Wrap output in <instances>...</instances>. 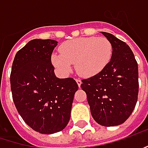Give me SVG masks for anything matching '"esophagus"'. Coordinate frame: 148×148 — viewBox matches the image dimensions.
I'll use <instances>...</instances> for the list:
<instances>
[{
  "label": "esophagus",
  "instance_id": "1",
  "mask_svg": "<svg viewBox=\"0 0 148 148\" xmlns=\"http://www.w3.org/2000/svg\"><path fill=\"white\" fill-rule=\"evenodd\" d=\"M76 82H77V85H78V87L80 88V87H81V84H82V81L80 79H77L76 80Z\"/></svg>",
  "mask_w": 148,
  "mask_h": 148
}]
</instances>
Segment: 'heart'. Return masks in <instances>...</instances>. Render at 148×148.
<instances>
[{
    "label": "heart",
    "instance_id": "heart-1",
    "mask_svg": "<svg viewBox=\"0 0 148 148\" xmlns=\"http://www.w3.org/2000/svg\"><path fill=\"white\" fill-rule=\"evenodd\" d=\"M60 54H53L51 61L63 74L71 71L75 64L77 73L82 77H91L101 72L110 61L113 47L106 38L84 37L63 43Z\"/></svg>",
    "mask_w": 148,
    "mask_h": 148
}]
</instances>
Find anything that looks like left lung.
<instances>
[{"label":"left lung","instance_id":"left-lung-1","mask_svg":"<svg viewBox=\"0 0 148 148\" xmlns=\"http://www.w3.org/2000/svg\"><path fill=\"white\" fill-rule=\"evenodd\" d=\"M113 47L110 61L99 74L83 79L81 88L87 94L91 114L103 126H114L125 121L137 102L138 65L125 42L102 32Z\"/></svg>","mask_w":148,"mask_h":148}]
</instances>
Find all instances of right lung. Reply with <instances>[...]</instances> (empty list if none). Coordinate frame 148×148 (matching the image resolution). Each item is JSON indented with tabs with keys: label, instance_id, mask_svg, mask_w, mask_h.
<instances>
[{
	"label": "right lung",
	"instance_id": "add662e5",
	"mask_svg": "<svg viewBox=\"0 0 148 148\" xmlns=\"http://www.w3.org/2000/svg\"><path fill=\"white\" fill-rule=\"evenodd\" d=\"M58 42L33 39L15 56L11 90L16 110L28 126L41 134L62 131L68 124L78 85L73 78H58L51 54Z\"/></svg>",
	"mask_w": 148,
	"mask_h": 148
}]
</instances>
